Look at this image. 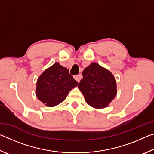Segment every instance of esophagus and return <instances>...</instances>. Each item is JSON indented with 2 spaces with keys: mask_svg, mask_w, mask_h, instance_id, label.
Listing matches in <instances>:
<instances>
[{
  "mask_svg": "<svg viewBox=\"0 0 154 154\" xmlns=\"http://www.w3.org/2000/svg\"><path fill=\"white\" fill-rule=\"evenodd\" d=\"M74 78L75 79H76L78 82H80V80L82 79V75H81V74H79V75H75V76L74 77Z\"/></svg>",
  "mask_w": 154,
  "mask_h": 154,
  "instance_id": "esophagus-1",
  "label": "esophagus"
}]
</instances>
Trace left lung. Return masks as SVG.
I'll return each mask as SVG.
<instances>
[{
  "instance_id": "left-lung-1",
  "label": "left lung",
  "mask_w": 154,
  "mask_h": 154,
  "mask_svg": "<svg viewBox=\"0 0 154 154\" xmlns=\"http://www.w3.org/2000/svg\"><path fill=\"white\" fill-rule=\"evenodd\" d=\"M82 75L78 88L86 103L97 109L108 106L117 94L116 82L111 72L97 63H92Z\"/></svg>"
}]
</instances>
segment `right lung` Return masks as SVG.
Returning <instances> with one entry per match:
<instances>
[{
	"instance_id": "add662e5",
	"label": "right lung",
	"mask_w": 154,
	"mask_h": 154,
	"mask_svg": "<svg viewBox=\"0 0 154 154\" xmlns=\"http://www.w3.org/2000/svg\"><path fill=\"white\" fill-rule=\"evenodd\" d=\"M77 85L69 70L56 62L38 78L36 96L46 106L52 107L63 102L69 91Z\"/></svg>"
}]
</instances>
